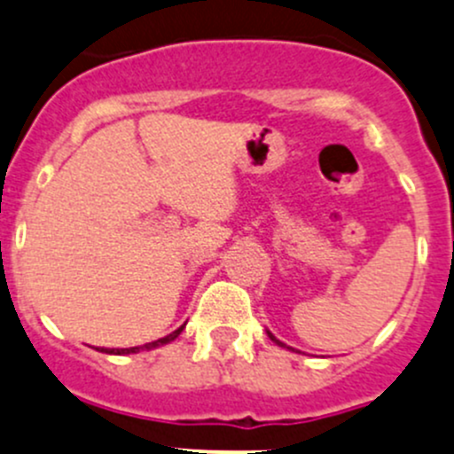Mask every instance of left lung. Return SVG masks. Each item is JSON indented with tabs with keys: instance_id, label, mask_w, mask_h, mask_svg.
Returning a JSON list of instances; mask_svg holds the SVG:
<instances>
[{
	"instance_id": "left-lung-1",
	"label": "left lung",
	"mask_w": 454,
	"mask_h": 454,
	"mask_svg": "<svg viewBox=\"0 0 454 454\" xmlns=\"http://www.w3.org/2000/svg\"><path fill=\"white\" fill-rule=\"evenodd\" d=\"M268 337H270V339H272V341H277V339H275V337H272V334H270V333H268ZM277 344H279V346H286V344H281V341H277Z\"/></svg>"
}]
</instances>
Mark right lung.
<instances>
[{
	"mask_svg": "<svg viewBox=\"0 0 454 454\" xmlns=\"http://www.w3.org/2000/svg\"><path fill=\"white\" fill-rule=\"evenodd\" d=\"M182 330H184V325H182V328L175 330V333L166 334V337L157 339V341H151V344H146V346H135V348H101V353H108V355H130V353H139V350H151V348H157V346H164V344H168V341H173L175 337H179V333H182Z\"/></svg>",
	"mask_w": 454,
	"mask_h": 454,
	"instance_id": "right-lung-1",
	"label": "right lung"
}]
</instances>
